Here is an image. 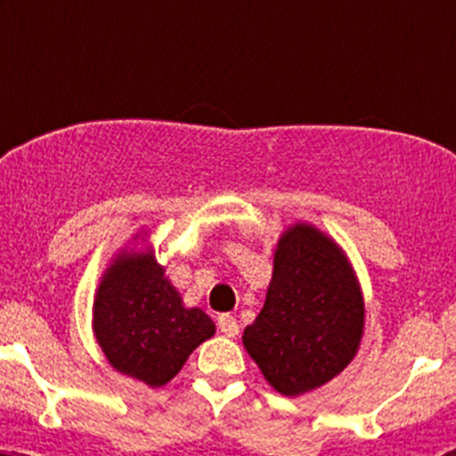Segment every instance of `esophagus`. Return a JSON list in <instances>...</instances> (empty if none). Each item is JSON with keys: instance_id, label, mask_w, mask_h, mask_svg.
Listing matches in <instances>:
<instances>
[{"instance_id": "esophagus-1", "label": "esophagus", "mask_w": 456, "mask_h": 456, "mask_svg": "<svg viewBox=\"0 0 456 456\" xmlns=\"http://www.w3.org/2000/svg\"><path fill=\"white\" fill-rule=\"evenodd\" d=\"M218 330L223 335H227V338H236L238 333H240V326H238L236 317L232 315H220L218 317Z\"/></svg>"}]
</instances>
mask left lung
<instances>
[{"label": "left lung", "mask_w": 456, "mask_h": 456, "mask_svg": "<svg viewBox=\"0 0 456 456\" xmlns=\"http://www.w3.org/2000/svg\"><path fill=\"white\" fill-rule=\"evenodd\" d=\"M364 296L346 251L309 223L278 238L266 300L242 335L265 379L284 397L311 393L355 360Z\"/></svg>", "instance_id": "obj_1"}]
</instances>
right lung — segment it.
I'll return each mask as SVG.
<instances>
[{
  "instance_id": "right-lung-1",
  "label": "right lung",
  "mask_w": 456,
  "mask_h": 456,
  "mask_svg": "<svg viewBox=\"0 0 456 456\" xmlns=\"http://www.w3.org/2000/svg\"><path fill=\"white\" fill-rule=\"evenodd\" d=\"M142 236L136 233L134 240L145 242ZM92 330L114 370L160 388L216 333V324L199 306L183 305L154 247L134 245L123 247L101 275Z\"/></svg>"
}]
</instances>
